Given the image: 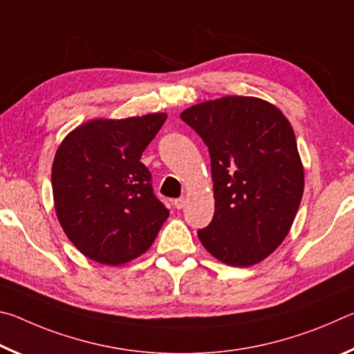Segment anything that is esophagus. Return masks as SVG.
<instances>
[{
	"label": "esophagus",
	"instance_id": "1",
	"mask_svg": "<svg viewBox=\"0 0 354 354\" xmlns=\"http://www.w3.org/2000/svg\"><path fill=\"white\" fill-rule=\"evenodd\" d=\"M173 206H175L179 211V209H183L185 206V200L184 198H176L175 201H173Z\"/></svg>",
	"mask_w": 354,
	"mask_h": 354
}]
</instances>
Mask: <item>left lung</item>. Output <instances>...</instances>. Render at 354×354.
Returning a JSON list of instances; mask_svg holds the SVG:
<instances>
[{
    "label": "left lung",
    "instance_id": "8db88e82",
    "mask_svg": "<svg viewBox=\"0 0 354 354\" xmlns=\"http://www.w3.org/2000/svg\"><path fill=\"white\" fill-rule=\"evenodd\" d=\"M181 120L211 156L215 212L198 237L209 253L248 267L273 253L301 203L304 173L293 129L267 101L225 97L192 106Z\"/></svg>",
    "mask_w": 354,
    "mask_h": 354
}]
</instances>
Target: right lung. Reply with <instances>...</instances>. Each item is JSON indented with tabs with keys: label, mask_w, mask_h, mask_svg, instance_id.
Segmentation results:
<instances>
[{
	"label": "right lung",
	"mask_w": 354,
	"mask_h": 354,
	"mask_svg": "<svg viewBox=\"0 0 354 354\" xmlns=\"http://www.w3.org/2000/svg\"><path fill=\"white\" fill-rule=\"evenodd\" d=\"M165 113L93 120L65 137L53 162L57 218L84 256L118 266L151 247L169 217L142 153Z\"/></svg>",
	"instance_id": "1"
}]
</instances>
